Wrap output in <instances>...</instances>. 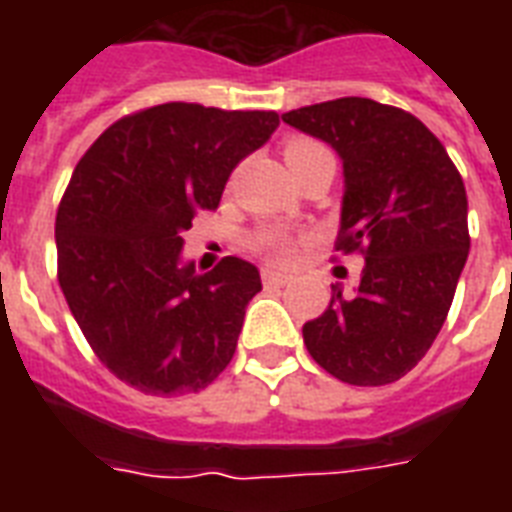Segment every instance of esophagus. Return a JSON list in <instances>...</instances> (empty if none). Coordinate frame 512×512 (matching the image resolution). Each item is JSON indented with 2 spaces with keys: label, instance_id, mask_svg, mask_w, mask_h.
<instances>
[{
  "label": "esophagus",
  "instance_id": "obj_1",
  "mask_svg": "<svg viewBox=\"0 0 512 512\" xmlns=\"http://www.w3.org/2000/svg\"><path fill=\"white\" fill-rule=\"evenodd\" d=\"M287 281H289V276H284V273H276V271H271V268H263L265 287H284Z\"/></svg>",
  "mask_w": 512,
  "mask_h": 512
}]
</instances>
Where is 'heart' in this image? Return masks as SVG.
I'll use <instances>...</instances> for the list:
<instances>
[{
    "instance_id": "b5f03b06",
    "label": "heart",
    "mask_w": 512,
    "mask_h": 512,
    "mask_svg": "<svg viewBox=\"0 0 512 512\" xmlns=\"http://www.w3.org/2000/svg\"><path fill=\"white\" fill-rule=\"evenodd\" d=\"M284 156H287V162L292 170L297 167H303L305 162H313V159H321V156H332L329 154V148L319 140L311 138H292L284 148ZM297 244L300 239H295L292 233L284 231V228H260L249 236V249L257 252V255L268 260L273 265H289L292 263V257L297 252Z\"/></svg>"
}]
</instances>
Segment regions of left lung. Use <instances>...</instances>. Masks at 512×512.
Instances as JSON below:
<instances>
[{
	"mask_svg": "<svg viewBox=\"0 0 512 512\" xmlns=\"http://www.w3.org/2000/svg\"><path fill=\"white\" fill-rule=\"evenodd\" d=\"M281 119L340 154L345 196L335 252L366 263L356 295L332 284L327 311L303 327L305 348L348 385L401 380L444 327L468 260L462 175L404 108L337 98Z\"/></svg>",
	"mask_w": 512,
	"mask_h": 512,
	"instance_id": "8db88e82",
	"label": "left lung"
}]
</instances>
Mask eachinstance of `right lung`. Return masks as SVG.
<instances>
[{
    "label": "right lung",
    "instance_id": "right-lung-1",
    "mask_svg": "<svg viewBox=\"0 0 512 512\" xmlns=\"http://www.w3.org/2000/svg\"><path fill=\"white\" fill-rule=\"evenodd\" d=\"M276 111L162 103L122 116L79 159L55 217L58 281L100 364L148 396L207 388L236 353L260 273L180 263L183 233L217 209Z\"/></svg>",
    "mask_w": 512,
    "mask_h": 512
}]
</instances>
